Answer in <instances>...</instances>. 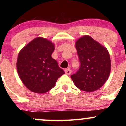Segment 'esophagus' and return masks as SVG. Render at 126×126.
<instances>
[{
	"label": "esophagus",
	"mask_w": 126,
	"mask_h": 126,
	"mask_svg": "<svg viewBox=\"0 0 126 126\" xmlns=\"http://www.w3.org/2000/svg\"><path fill=\"white\" fill-rule=\"evenodd\" d=\"M72 72V71L70 69H65V73L67 75H70Z\"/></svg>",
	"instance_id": "34e87169"
}]
</instances>
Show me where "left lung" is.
Instances as JSON below:
<instances>
[{"mask_svg": "<svg viewBox=\"0 0 126 126\" xmlns=\"http://www.w3.org/2000/svg\"><path fill=\"white\" fill-rule=\"evenodd\" d=\"M80 67L71 79L76 87L92 92L102 87L111 71V60L106 47L91 36L85 35L75 43Z\"/></svg>", "mask_w": 126, "mask_h": 126, "instance_id": "obj_1", "label": "left lung"}]
</instances>
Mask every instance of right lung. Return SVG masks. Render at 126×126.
I'll return each instance as SVG.
<instances>
[{
    "instance_id": "1",
    "label": "right lung",
    "mask_w": 126,
    "mask_h": 126,
    "mask_svg": "<svg viewBox=\"0 0 126 126\" xmlns=\"http://www.w3.org/2000/svg\"><path fill=\"white\" fill-rule=\"evenodd\" d=\"M55 45L48 39L38 37L19 52L17 71L21 81L29 90L45 93L53 88L57 79L64 74L51 55Z\"/></svg>"
}]
</instances>
